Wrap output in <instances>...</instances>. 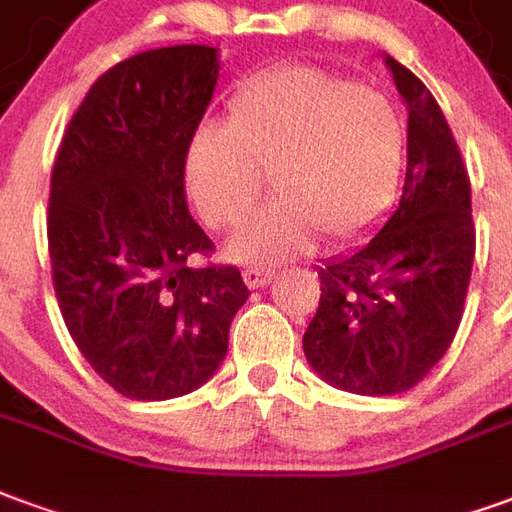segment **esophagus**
<instances>
[{
    "instance_id": "1",
    "label": "esophagus",
    "mask_w": 512,
    "mask_h": 512,
    "mask_svg": "<svg viewBox=\"0 0 512 512\" xmlns=\"http://www.w3.org/2000/svg\"><path fill=\"white\" fill-rule=\"evenodd\" d=\"M242 281L248 289H261L272 281V270H264V267H245L242 270Z\"/></svg>"
}]
</instances>
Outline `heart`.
Returning a JSON list of instances; mask_svg holds the SVG:
<instances>
[{
  "label": "heart",
  "mask_w": 512,
  "mask_h": 512,
  "mask_svg": "<svg viewBox=\"0 0 512 512\" xmlns=\"http://www.w3.org/2000/svg\"><path fill=\"white\" fill-rule=\"evenodd\" d=\"M406 128L390 100L322 67H281L251 78L229 100L226 125H204L188 147L185 177L201 218L240 223L229 242L245 264L300 256L319 240L352 242L379 226L404 174Z\"/></svg>",
  "instance_id": "1"
}]
</instances>
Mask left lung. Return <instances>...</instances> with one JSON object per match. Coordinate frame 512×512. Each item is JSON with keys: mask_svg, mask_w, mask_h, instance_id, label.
Segmentation results:
<instances>
[{"mask_svg": "<svg viewBox=\"0 0 512 512\" xmlns=\"http://www.w3.org/2000/svg\"><path fill=\"white\" fill-rule=\"evenodd\" d=\"M409 111L401 201L374 240L319 267V308L302 335L324 382L395 395L453 343L475 261L472 190L442 108L412 70L384 54Z\"/></svg>", "mask_w": 512, "mask_h": 512, "instance_id": "8db88e82", "label": "left lung"}]
</instances>
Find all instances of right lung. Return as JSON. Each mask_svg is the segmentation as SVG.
I'll return each instance as SVG.
<instances>
[{"mask_svg":"<svg viewBox=\"0 0 512 512\" xmlns=\"http://www.w3.org/2000/svg\"><path fill=\"white\" fill-rule=\"evenodd\" d=\"M212 46L152 48L92 84L59 144L48 199L54 292L78 352L133 401L199 390L248 300L190 218L185 158L218 84Z\"/></svg>","mask_w":512,"mask_h":512,"instance_id":"1","label":"right lung"}]
</instances>
